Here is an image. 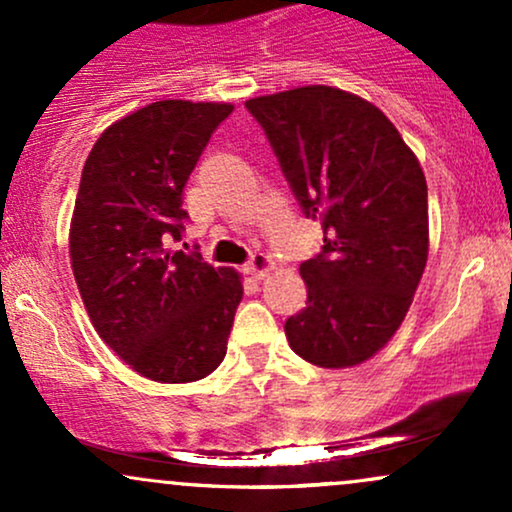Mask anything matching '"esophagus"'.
<instances>
[{"instance_id": "esophagus-1", "label": "esophagus", "mask_w": 512, "mask_h": 512, "mask_svg": "<svg viewBox=\"0 0 512 512\" xmlns=\"http://www.w3.org/2000/svg\"><path fill=\"white\" fill-rule=\"evenodd\" d=\"M245 269H248V274L255 276V279H264V276L274 269V260L269 255H264V252H255Z\"/></svg>"}]
</instances>
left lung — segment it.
Returning a JSON list of instances; mask_svg holds the SVG:
<instances>
[{
    "instance_id": "8db88e82",
    "label": "left lung",
    "mask_w": 512,
    "mask_h": 512,
    "mask_svg": "<svg viewBox=\"0 0 512 512\" xmlns=\"http://www.w3.org/2000/svg\"><path fill=\"white\" fill-rule=\"evenodd\" d=\"M325 245L301 264L308 303L286 320L291 349L320 368L368 361L404 322L428 260L419 158L380 108L332 86L245 103Z\"/></svg>"
}]
</instances>
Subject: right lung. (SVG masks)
Returning a JSON list of instances; mask_svg holds the SVG:
<instances>
[{"label":"right lung","instance_id":"right-lung-1","mask_svg":"<svg viewBox=\"0 0 512 512\" xmlns=\"http://www.w3.org/2000/svg\"><path fill=\"white\" fill-rule=\"evenodd\" d=\"M231 103L156 101L110 125L81 173L69 257L101 339L156 383H195L226 356L243 281L182 238V190Z\"/></svg>","mask_w":512,"mask_h":512}]
</instances>
